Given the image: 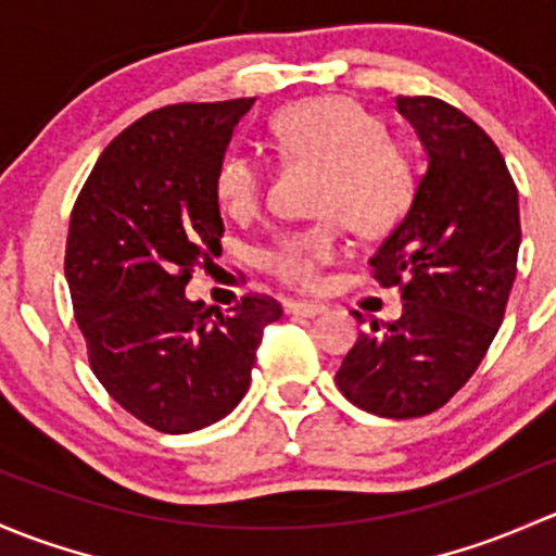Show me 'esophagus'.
Returning <instances> with one entry per match:
<instances>
[{
    "instance_id": "34e87169",
    "label": "esophagus",
    "mask_w": 556,
    "mask_h": 556,
    "mask_svg": "<svg viewBox=\"0 0 556 556\" xmlns=\"http://www.w3.org/2000/svg\"><path fill=\"white\" fill-rule=\"evenodd\" d=\"M324 311L326 305H320V302H286V313H289V316L313 318V316H320Z\"/></svg>"
}]
</instances>
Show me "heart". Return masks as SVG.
<instances>
[{"label": "heart", "mask_w": 556, "mask_h": 556, "mask_svg": "<svg viewBox=\"0 0 556 556\" xmlns=\"http://www.w3.org/2000/svg\"><path fill=\"white\" fill-rule=\"evenodd\" d=\"M280 157L324 165L318 211L334 214L307 230L283 236L265 251L262 265L280 283L313 289L320 270L340 254V216L358 236L391 227L412 194L409 157L375 112L351 99H311L273 119ZM227 214L245 216L260 205L262 168L249 154H227L216 179Z\"/></svg>", "instance_id": "heart-1"}]
</instances>
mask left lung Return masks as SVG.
<instances>
[{
  "label": "left lung",
  "instance_id": "left-lung-1",
  "mask_svg": "<svg viewBox=\"0 0 556 556\" xmlns=\"http://www.w3.org/2000/svg\"><path fill=\"white\" fill-rule=\"evenodd\" d=\"M396 112L420 139L426 174L369 265L380 286H402L404 311L371 318L337 386L371 415L404 420L447 404L482 364L517 278L522 227L506 160L471 117L431 96H399Z\"/></svg>",
  "mask_w": 556,
  "mask_h": 556
}]
</instances>
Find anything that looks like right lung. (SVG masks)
I'll return each instance as SVG.
<instances>
[{
  "mask_svg": "<svg viewBox=\"0 0 556 556\" xmlns=\"http://www.w3.org/2000/svg\"><path fill=\"white\" fill-rule=\"evenodd\" d=\"M254 99L147 114L101 152L74 203L66 283L109 396L163 433H190L245 396L276 300L230 316L185 294L192 267L222 249L216 179Z\"/></svg>",
  "mask_w": 556,
  "mask_h": 556,
  "instance_id": "obj_1",
  "label": "right lung"
}]
</instances>
